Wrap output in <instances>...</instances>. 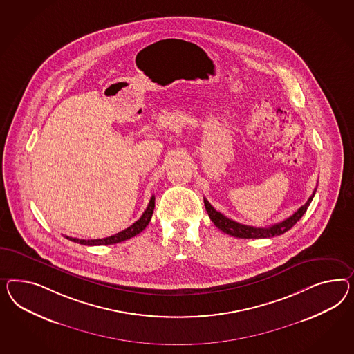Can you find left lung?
Wrapping results in <instances>:
<instances>
[{
  "mask_svg": "<svg viewBox=\"0 0 354 354\" xmlns=\"http://www.w3.org/2000/svg\"><path fill=\"white\" fill-rule=\"evenodd\" d=\"M315 191H317V188H315V191L308 198L306 205H303L294 215H291L290 218H287L286 220H283L281 223H277L270 227H266V228H258V227H251V225H245V224L237 223L234 220L224 216L223 214H220L219 211L215 210L206 198H203V202H205V207H206V211H207L210 219L212 220V223L224 233L233 236V237H237V239H270V237L283 234L287 230H291L299 220L301 219V216L306 214L308 206L310 205V202L315 197Z\"/></svg>",
  "mask_w": 354,
  "mask_h": 354,
  "instance_id": "left-lung-1",
  "label": "left lung"
}]
</instances>
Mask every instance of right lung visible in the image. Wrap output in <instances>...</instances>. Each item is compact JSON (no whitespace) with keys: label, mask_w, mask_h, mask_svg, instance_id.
Instances as JSON below:
<instances>
[{"label":"right lung","mask_w":354,"mask_h":354,"mask_svg":"<svg viewBox=\"0 0 354 354\" xmlns=\"http://www.w3.org/2000/svg\"><path fill=\"white\" fill-rule=\"evenodd\" d=\"M153 210H154V196H152L151 201L148 203V207L145 209L143 215L140 216V219L136 220L133 225H130L129 228L118 232L117 234H113L111 237H105V239H73V237H67L69 241L81 243V245H87V246H99V245H113V243H120L122 241L131 239L136 234H139L142 230H145V227L148 225V223L151 221L152 218Z\"/></svg>","instance_id":"1"}]
</instances>
